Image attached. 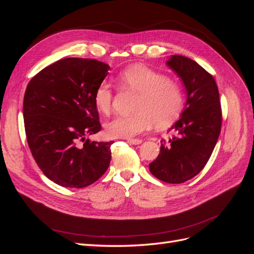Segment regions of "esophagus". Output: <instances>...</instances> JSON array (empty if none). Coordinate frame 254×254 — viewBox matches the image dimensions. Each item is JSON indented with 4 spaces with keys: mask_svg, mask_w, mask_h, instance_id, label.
<instances>
[{
    "mask_svg": "<svg viewBox=\"0 0 254 254\" xmlns=\"http://www.w3.org/2000/svg\"><path fill=\"white\" fill-rule=\"evenodd\" d=\"M127 142L129 144H132V145H139L142 143V140L140 139H127Z\"/></svg>",
    "mask_w": 254,
    "mask_h": 254,
    "instance_id": "1",
    "label": "esophagus"
}]
</instances>
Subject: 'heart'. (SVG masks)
<instances>
[{"label":"heart","instance_id":"obj_1","mask_svg":"<svg viewBox=\"0 0 254 254\" xmlns=\"http://www.w3.org/2000/svg\"><path fill=\"white\" fill-rule=\"evenodd\" d=\"M118 81L123 89L139 93L132 115L117 117L106 123V132L111 137H133L151 128L170 126L179 118L184 106L180 84L163 74L143 64H133L122 71ZM114 91L108 82H101L93 93L96 110L109 114Z\"/></svg>","mask_w":254,"mask_h":254}]
</instances>
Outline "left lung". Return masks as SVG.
Segmentation results:
<instances>
[{
    "instance_id": "1",
    "label": "left lung",
    "mask_w": 254,
    "mask_h": 254,
    "mask_svg": "<svg viewBox=\"0 0 254 254\" xmlns=\"http://www.w3.org/2000/svg\"><path fill=\"white\" fill-rule=\"evenodd\" d=\"M166 64L183 81L187 102L180 120L170 129L177 136L166 145L161 141L149 171L161 181L178 184L198 175L209 161L220 133L221 107L214 77L196 61L173 55Z\"/></svg>"
}]
</instances>
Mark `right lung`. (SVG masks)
Segmentation results:
<instances>
[{"instance_id":"obj_1","label":"right lung","mask_w":254,"mask_h":254,"mask_svg":"<svg viewBox=\"0 0 254 254\" xmlns=\"http://www.w3.org/2000/svg\"><path fill=\"white\" fill-rule=\"evenodd\" d=\"M109 68L95 59L64 58L27 84L23 101L27 143L40 170L58 186L88 187L108 170L113 141L84 140L102 129L93 93Z\"/></svg>"}]
</instances>
